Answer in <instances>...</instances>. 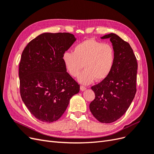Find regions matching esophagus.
Wrapping results in <instances>:
<instances>
[{
  "mask_svg": "<svg viewBox=\"0 0 154 154\" xmlns=\"http://www.w3.org/2000/svg\"><path fill=\"white\" fill-rule=\"evenodd\" d=\"M86 89H87L86 87H84V86H83V85H81V86H80V90H81L82 91H85Z\"/></svg>",
  "mask_w": 154,
  "mask_h": 154,
  "instance_id": "obj_1",
  "label": "esophagus"
}]
</instances>
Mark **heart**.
<instances>
[{
    "label": "heart",
    "instance_id": "heart-1",
    "mask_svg": "<svg viewBox=\"0 0 154 154\" xmlns=\"http://www.w3.org/2000/svg\"><path fill=\"white\" fill-rule=\"evenodd\" d=\"M115 50L110 44L87 39L76 44L73 53L65 52L62 60L68 73L77 77L83 67L85 69L78 77L83 84H89L94 79L101 81L111 72L115 62Z\"/></svg>",
    "mask_w": 154,
    "mask_h": 154
}]
</instances>
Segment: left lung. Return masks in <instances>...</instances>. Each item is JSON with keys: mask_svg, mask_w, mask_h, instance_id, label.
<instances>
[{"mask_svg": "<svg viewBox=\"0 0 154 154\" xmlns=\"http://www.w3.org/2000/svg\"><path fill=\"white\" fill-rule=\"evenodd\" d=\"M115 50V62L109 75L91 89L95 99L90 103L92 115L101 123H110L127 112L136 92L137 62L130 44L114 33L106 35Z\"/></svg>", "mask_w": 154, "mask_h": 154, "instance_id": "8db88e82", "label": "left lung"}]
</instances>
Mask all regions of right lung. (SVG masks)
I'll return each mask as SVG.
<instances>
[{
    "label": "right lung",
    "instance_id": "right-lung-1",
    "mask_svg": "<svg viewBox=\"0 0 154 154\" xmlns=\"http://www.w3.org/2000/svg\"><path fill=\"white\" fill-rule=\"evenodd\" d=\"M76 41L69 32H45L22 53L18 74L22 100L31 114L45 123L58 120L80 85L67 72L63 54Z\"/></svg>",
    "mask_w": 154,
    "mask_h": 154
}]
</instances>
